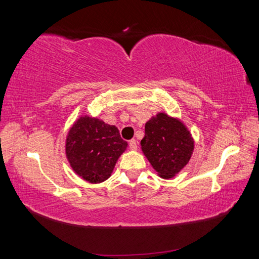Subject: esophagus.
<instances>
[{
  "mask_svg": "<svg viewBox=\"0 0 259 259\" xmlns=\"http://www.w3.org/2000/svg\"><path fill=\"white\" fill-rule=\"evenodd\" d=\"M129 147H130V150H133V151L137 150V147H138L137 140H136V139H131L130 142H129Z\"/></svg>",
  "mask_w": 259,
  "mask_h": 259,
  "instance_id": "34e87169",
  "label": "esophagus"
}]
</instances>
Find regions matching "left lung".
Instances as JSON below:
<instances>
[{
  "mask_svg": "<svg viewBox=\"0 0 259 259\" xmlns=\"http://www.w3.org/2000/svg\"><path fill=\"white\" fill-rule=\"evenodd\" d=\"M140 145L157 175L169 179L190 162L194 139L183 121L160 112L146 122L145 136Z\"/></svg>",
  "mask_w": 259,
  "mask_h": 259,
  "instance_id": "1",
  "label": "left lung"
}]
</instances>
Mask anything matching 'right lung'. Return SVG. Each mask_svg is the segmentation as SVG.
Masks as SVG:
<instances>
[{
  "mask_svg": "<svg viewBox=\"0 0 259 259\" xmlns=\"http://www.w3.org/2000/svg\"><path fill=\"white\" fill-rule=\"evenodd\" d=\"M126 146L128 143L120 137L115 125L105 123L98 117L82 115L68 130L65 153L78 177L99 184L111 177Z\"/></svg>",
  "mask_w": 259,
  "mask_h": 259,
  "instance_id": "obj_1",
  "label": "right lung"
}]
</instances>
